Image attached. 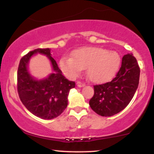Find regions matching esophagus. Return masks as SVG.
Listing matches in <instances>:
<instances>
[{"label":"esophagus","instance_id":"1","mask_svg":"<svg viewBox=\"0 0 154 154\" xmlns=\"http://www.w3.org/2000/svg\"><path fill=\"white\" fill-rule=\"evenodd\" d=\"M77 85L78 86V87L81 88V87H84V86L85 85V84L84 82H80V81H77Z\"/></svg>","mask_w":154,"mask_h":154}]
</instances>
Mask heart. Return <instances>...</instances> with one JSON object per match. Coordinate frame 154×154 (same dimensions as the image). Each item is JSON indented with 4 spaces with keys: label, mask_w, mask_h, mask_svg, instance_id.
Here are the masks:
<instances>
[{
    "label": "heart",
    "mask_w": 154,
    "mask_h": 154,
    "mask_svg": "<svg viewBox=\"0 0 154 154\" xmlns=\"http://www.w3.org/2000/svg\"><path fill=\"white\" fill-rule=\"evenodd\" d=\"M120 56L114 51L96 47H85L75 50L72 58L60 60V67L66 77L74 79L79 75L82 69L87 68V75L93 82L109 80L117 71Z\"/></svg>",
    "instance_id": "b5f03b06"
}]
</instances>
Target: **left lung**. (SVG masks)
Segmentation results:
<instances>
[{
  "label": "left lung",
  "mask_w": 154,
  "mask_h": 154,
  "mask_svg": "<svg viewBox=\"0 0 154 154\" xmlns=\"http://www.w3.org/2000/svg\"><path fill=\"white\" fill-rule=\"evenodd\" d=\"M140 67L132 54L122 57V65L111 82L94 85L90 106L102 116H111L122 111L133 98L138 87Z\"/></svg>",
  "instance_id": "left-lung-1"
}]
</instances>
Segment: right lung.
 I'll use <instances>...</instances> for the list:
<instances>
[{
  "label": "right lung",
  "instance_id": "add662e5",
  "mask_svg": "<svg viewBox=\"0 0 154 154\" xmlns=\"http://www.w3.org/2000/svg\"><path fill=\"white\" fill-rule=\"evenodd\" d=\"M45 54L51 61L54 73L38 81L29 73L28 63L34 54ZM75 82L62 75L57 63L51 56L50 48H37L21 59L17 72V91L24 106L38 117L52 119L59 116L68 105V95Z\"/></svg>",
  "mask_w": 154,
  "mask_h": 154
}]
</instances>
